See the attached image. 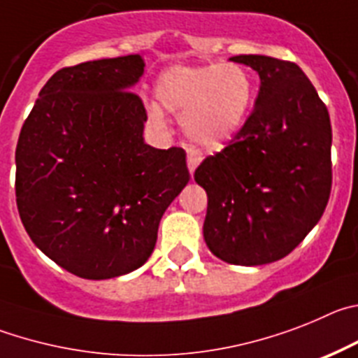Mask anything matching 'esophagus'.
Wrapping results in <instances>:
<instances>
[{
  "label": "esophagus",
  "instance_id": "34e87169",
  "mask_svg": "<svg viewBox=\"0 0 358 358\" xmlns=\"http://www.w3.org/2000/svg\"><path fill=\"white\" fill-rule=\"evenodd\" d=\"M199 162H201V153H199L198 150H192V148H189L187 150V166H189V173H194L196 167L199 166Z\"/></svg>",
  "mask_w": 358,
  "mask_h": 358
}]
</instances>
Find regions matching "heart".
Masks as SVG:
<instances>
[{
    "instance_id": "b5f03b06",
    "label": "heart",
    "mask_w": 358,
    "mask_h": 358,
    "mask_svg": "<svg viewBox=\"0 0 358 358\" xmlns=\"http://www.w3.org/2000/svg\"><path fill=\"white\" fill-rule=\"evenodd\" d=\"M255 96L253 76L239 64L173 66L155 83V98L169 112H183L182 128L192 143L223 146L239 134ZM153 121L162 114L151 108Z\"/></svg>"
}]
</instances>
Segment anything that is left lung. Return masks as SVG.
Wrapping results in <instances>:
<instances>
[{
	"label": "left lung",
	"instance_id": "left-lung-1",
	"mask_svg": "<svg viewBox=\"0 0 358 358\" xmlns=\"http://www.w3.org/2000/svg\"><path fill=\"white\" fill-rule=\"evenodd\" d=\"M230 60L257 71L260 89L235 139L194 173L208 196L203 237L224 262L262 266L289 255L327 208L330 115L294 62L266 55Z\"/></svg>",
	"mask_w": 358,
	"mask_h": 358
}]
</instances>
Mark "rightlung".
Listing matches in <instances>:
<instances>
[{
    "instance_id": "obj_1",
    "label": "right lung",
    "mask_w": 358,
    "mask_h": 358,
    "mask_svg": "<svg viewBox=\"0 0 358 358\" xmlns=\"http://www.w3.org/2000/svg\"><path fill=\"white\" fill-rule=\"evenodd\" d=\"M141 55L57 71L15 148V201L35 246L87 280L127 275L157 243L166 208L189 182L182 148L144 143L146 108L130 91Z\"/></svg>"
}]
</instances>
